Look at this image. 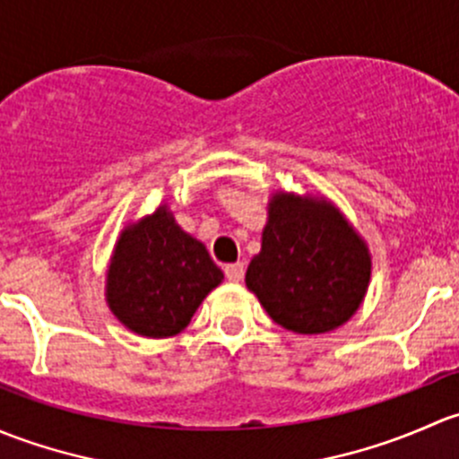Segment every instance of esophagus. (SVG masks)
I'll use <instances>...</instances> for the list:
<instances>
[{
  "label": "esophagus",
  "instance_id": "1",
  "mask_svg": "<svg viewBox=\"0 0 459 459\" xmlns=\"http://www.w3.org/2000/svg\"><path fill=\"white\" fill-rule=\"evenodd\" d=\"M245 276V264L243 263H231V264H225V278H228L230 282H240Z\"/></svg>",
  "mask_w": 459,
  "mask_h": 459
}]
</instances>
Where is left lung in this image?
<instances>
[{"instance_id": "8db88e82", "label": "left lung", "mask_w": 459, "mask_h": 459, "mask_svg": "<svg viewBox=\"0 0 459 459\" xmlns=\"http://www.w3.org/2000/svg\"><path fill=\"white\" fill-rule=\"evenodd\" d=\"M369 278V247L332 203L272 196L261 254L245 282L273 323L294 333L332 332L356 314Z\"/></svg>"}]
</instances>
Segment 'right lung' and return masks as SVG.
<instances>
[{
    "instance_id": "obj_1",
    "label": "right lung",
    "mask_w": 459,
    "mask_h": 459,
    "mask_svg": "<svg viewBox=\"0 0 459 459\" xmlns=\"http://www.w3.org/2000/svg\"><path fill=\"white\" fill-rule=\"evenodd\" d=\"M201 240L186 234L168 205L121 231L108 267L106 300L130 332L169 338L190 325L203 299L221 285Z\"/></svg>"
}]
</instances>
